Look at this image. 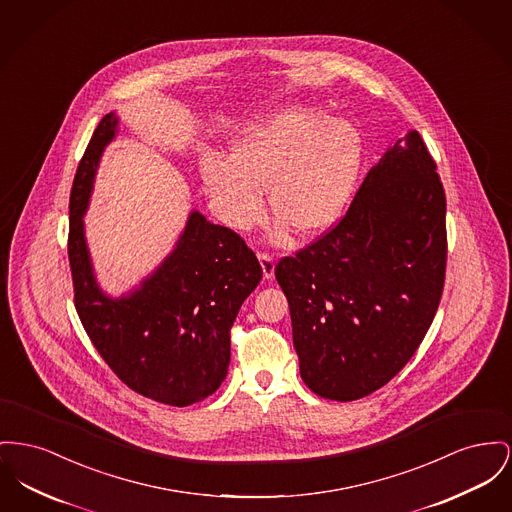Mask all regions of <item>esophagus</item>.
<instances>
[{
    "label": "esophagus",
    "instance_id": "1",
    "mask_svg": "<svg viewBox=\"0 0 512 512\" xmlns=\"http://www.w3.org/2000/svg\"><path fill=\"white\" fill-rule=\"evenodd\" d=\"M259 263L263 267L265 280H271L272 276H274V259H272L271 255H267V253H259Z\"/></svg>",
    "mask_w": 512,
    "mask_h": 512
}]
</instances>
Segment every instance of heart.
<instances>
[{"instance_id":"heart-1","label":"heart","mask_w":512,"mask_h":512,"mask_svg":"<svg viewBox=\"0 0 512 512\" xmlns=\"http://www.w3.org/2000/svg\"><path fill=\"white\" fill-rule=\"evenodd\" d=\"M230 158L207 152L201 180L212 211L232 230L249 232L265 212L261 187L278 218L274 236L329 230L342 214L360 170L363 143L352 121L317 104L294 102L247 123Z\"/></svg>"}]
</instances>
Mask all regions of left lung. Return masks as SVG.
<instances>
[{"label":"left lung","instance_id":"obj_1","mask_svg":"<svg viewBox=\"0 0 512 512\" xmlns=\"http://www.w3.org/2000/svg\"><path fill=\"white\" fill-rule=\"evenodd\" d=\"M435 168L408 131L367 172L338 226L276 265L301 379L315 394L350 402L381 389L431 327L447 265Z\"/></svg>","mask_w":512,"mask_h":512}]
</instances>
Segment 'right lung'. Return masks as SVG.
Returning a JSON list of instances; mask_svg holds the SVG:
<instances>
[{
  "instance_id": "obj_1",
  "label": "right lung",
  "mask_w": 512,
  "mask_h": 512,
  "mask_svg": "<svg viewBox=\"0 0 512 512\" xmlns=\"http://www.w3.org/2000/svg\"><path fill=\"white\" fill-rule=\"evenodd\" d=\"M120 131L106 114L92 133L69 199L75 307L98 354L121 381L170 406H191L228 375L230 327L263 278L255 253L230 228L189 212L174 249L137 286L110 296L98 284L85 214L100 158Z\"/></svg>"
}]
</instances>
